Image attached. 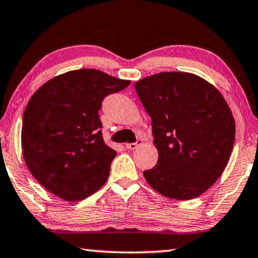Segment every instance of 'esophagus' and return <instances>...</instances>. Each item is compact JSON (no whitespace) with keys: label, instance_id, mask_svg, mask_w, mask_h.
I'll list each match as a JSON object with an SVG mask.
<instances>
[{"label":"esophagus","instance_id":"esophagus-1","mask_svg":"<svg viewBox=\"0 0 258 258\" xmlns=\"http://www.w3.org/2000/svg\"><path fill=\"white\" fill-rule=\"evenodd\" d=\"M141 145H142V141L138 140L137 142H135V143L125 144V148L129 149V150H135V149H137L138 147H141Z\"/></svg>","mask_w":258,"mask_h":258}]
</instances>
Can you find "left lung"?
Masks as SVG:
<instances>
[{"instance_id":"obj_1","label":"left lung","mask_w":258,"mask_h":258,"mask_svg":"<svg viewBox=\"0 0 258 258\" xmlns=\"http://www.w3.org/2000/svg\"><path fill=\"white\" fill-rule=\"evenodd\" d=\"M150 115L158 162L149 185L173 200L201 196L225 171L235 141L228 103L211 83L188 72H162L135 83Z\"/></svg>"}]
</instances>
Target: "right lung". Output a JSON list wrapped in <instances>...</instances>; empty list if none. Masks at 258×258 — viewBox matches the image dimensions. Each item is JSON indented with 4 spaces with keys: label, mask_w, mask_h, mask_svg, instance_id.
Segmentation results:
<instances>
[{
    "label": "right lung",
    "mask_w": 258,
    "mask_h": 258,
    "mask_svg": "<svg viewBox=\"0 0 258 258\" xmlns=\"http://www.w3.org/2000/svg\"><path fill=\"white\" fill-rule=\"evenodd\" d=\"M129 85L83 69L59 74L33 93L23 115L22 154L48 192L79 201L104 185L116 151L104 143L98 111L104 96Z\"/></svg>",
    "instance_id": "1"
}]
</instances>
